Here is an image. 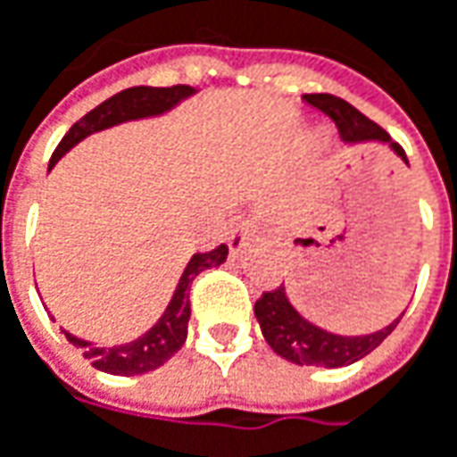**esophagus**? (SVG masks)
Returning a JSON list of instances; mask_svg holds the SVG:
<instances>
[{
  "label": "esophagus",
  "mask_w": 457,
  "mask_h": 457,
  "mask_svg": "<svg viewBox=\"0 0 457 457\" xmlns=\"http://www.w3.org/2000/svg\"><path fill=\"white\" fill-rule=\"evenodd\" d=\"M255 237V228H253V222L245 220V217H237L228 229V245L232 253H237V250H243L248 245L250 240Z\"/></svg>",
  "instance_id": "esophagus-1"
}]
</instances>
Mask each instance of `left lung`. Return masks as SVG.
<instances>
[{
    "label": "left lung",
    "instance_id": "left-lung-1",
    "mask_svg": "<svg viewBox=\"0 0 457 457\" xmlns=\"http://www.w3.org/2000/svg\"><path fill=\"white\" fill-rule=\"evenodd\" d=\"M304 102L317 107L320 112H325L337 125L340 137L345 143H388V148L394 150L402 161H407L404 148L388 137L386 129L378 128L373 120H368L363 112L347 104L345 99L332 96V94H304ZM255 317L261 322L266 343L281 358H287L296 366L340 368L366 358L370 350L381 345L394 332V328L399 325L404 312H402V317H396L391 325L378 329V332L345 337V335H335V332H328V329L307 322L296 309L291 307L284 287H278L261 294V299L255 302Z\"/></svg>",
    "mask_w": 457,
    "mask_h": 457
}]
</instances>
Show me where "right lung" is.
<instances>
[{"label": "right lung", "mask_w": 457, "mask_h": 457, "mask_svg": "<svg viewBox=\"0 0 457 457\" xmlns=\"http://www.w3.org/2000/svg\"><path fill=\"white\" fill-rule=\"evenodd\" d=\"M194 91L196 89H191L187 84H176V87H132V89L114 94L107 102H102L99 107L87 112L79 122L71 125L69 132L63 135V140L58 143V148L53 150L50 166H55L76 143H81L91 132L114 128V125L128 122V120H143V117L163 114L170 107H176L181 99L191 96ZM225 261H228V245H217L214 250L191 255L163 317L143 337L125 343V345L112 347L91 345L81 337H73L71 332H66V340L76 347H81L84 358H89L91 366L96 370H104L112 376H140V373L155 370L166 361H170L187 343V328H189L191 317L189 291L194 278L207 268L222 266Z\"/></svg>", "instance_id": "1"}]
</instances>
